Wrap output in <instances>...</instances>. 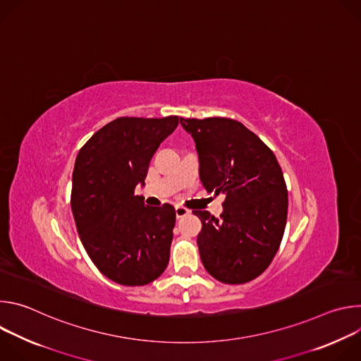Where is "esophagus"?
I'll return each mask as SVG.
<instances>
[{"label": "esophagus", "mask_w": 361, "mask_h": 361, "mask_svg": "<svg viewBox=\"0 0 361 361\" xmlns=\"http://www.w3.org/2000/svg\"><path fill=\"white\" fill-rule=\"evenodd\" d=\"M187 214H190V210L181 207V205H176V216H177V219H181V217H184Z\"/></svg>", "instance_id": "34e87169"}]
</instances>
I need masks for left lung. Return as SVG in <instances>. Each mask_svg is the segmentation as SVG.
I'll list each match as a JSON object with an SVG mask.
<instances>
[{
    "instance_id": "obj_1",
    "label": "left lung",
    "mask_w": 361,
    "mask_h": 361,
    "mask_svg": "<svg viewBox=\"0 0 361 361\" xmlns=\"http://www.w3.org/2000/svg\"><path fill=\"white\" fill-rule=\"evenodd\" d=\"M192 137L204 188L226 194L220 219L194 210L201 220L197 245L216 280L243 284L259 277L280 247L288 197L273 151L231 118H180Z\"/></svg>"
}]
</instances>
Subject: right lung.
I'll return each instance as SVG.
<instances>
[{"instance_id":"1","label":"right lung","mask_w":361,"mask_h":361,"mask_svg":"<svg viewBox=\"0 0 361 361\" xmlns=\"http://www.w3.org/2000/svg\"><path fill=\"white\" fill-rule=\"evenodd\" d=\"M178 117H120L99 128L78 151L71 210L81 243L95 267L123 286L159 279L170 260L176 224L171 204L149 207L134 190Z\"/></svg>"}]
</instances>
